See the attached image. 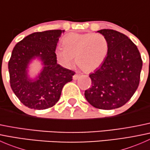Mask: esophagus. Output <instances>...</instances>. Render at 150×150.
I'll return each instance as SVG.
<instances>
[{
    "label": "esophagus",
    "instance_id": "obj_1",
    "mask_svg": "<svg viewBox=\"0 0 150 150\" xmlns=\"http://www.w3.org/2000/svg\"><path fill=\"white\" fill-rule=\"evenodd\" d=\"M80 75H78V74H75V75H73V80H75V81H76V80H78V78H79Z\"/></svg>",
    "mask_w": 150,
    "mask_h": 150
}]
</instances>
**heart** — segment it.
I'll use <instances>...</instances> for the list:
<instances>
[{
  "label": "heart",
  "mask_w": 150,
  "mask_h": 150,
  "mask_svg": "<svg viewBox=\"0 0 150 150\" xmlns=\"http://www.w3.org/2000/svg\"><path fill=\"white\" fill-rule=\"evenodd\" d=\"M63 48H57L56 57L64 67H70L73 58L85 72L97 69L105 60L109 51L108 40L99 33H69L62 40Z\"/></svg>",
  "instance_id": "1"
}]
</instances>
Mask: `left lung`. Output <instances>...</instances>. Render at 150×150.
I'll use <instances>...</instances> for the list:
<instances>
[{
	"label": "left lung",
	"instance_id": "8db88e82",
	"mask_svg": "<svg viewBox=\"0 0 150 150\" xmlns=\"http://www.w3.org/2000/svg\"><path fill=\"white\" fill-rule=\"evenodd\" d=\"M97 32L108 40V54L100 67L89 75L92 86L84 95L93 107L113 110L126 104L137 91L142 59L137 46L125 35L109 29Z\"/></svg>",
	"mask_w": 150,
	"mask_h": 150
}]
</instances>
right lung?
Returning <instances> with one entry per match:
<instances>
[{"instance_id":"obj_1","label":"right lung","mask_w":150,"mask_h":150,"mask_svg":"<svg viewBox=\"0 0 150 150\" xmlns=\"http://www.w3.org/2000/svg\"><path fill=\"white\" fill-rule=\"evenodd\" d=\"M64 30L37 32L18 42L8 62L10 85L21 102L34 110H44L55 105L63 86L70 82L75 72L57 64L55 51ZM40 57L45 65L35 81L27 77L26 68L30 60Z\"/></svg>"}]
</instances>
